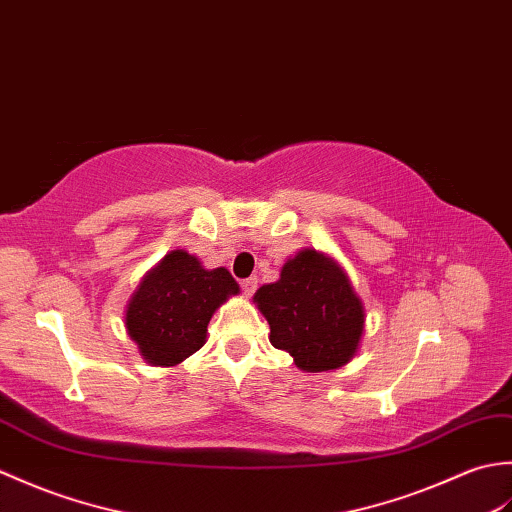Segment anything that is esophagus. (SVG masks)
<instances>
[{
  "mask_svg": "<svg viewBox=\"0 0 512 512\" xmlns=\"http://www.w3.org/2000/svg\"><path fill=\"white\" fill-rule=\"evenodd\" d=\"M256 287H258V280H256V278H245V280L241 282V289H243L245 295H254Z\"/></svg>",
  "mask_w": 512,
  "mask_h": 512,
  "instance_id": "1",
  "label": "esophagus"
}]
</instances>
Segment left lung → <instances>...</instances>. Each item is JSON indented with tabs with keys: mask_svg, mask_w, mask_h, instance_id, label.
Returning a JSON list of instances; mask_svg holds the SVG:
<instances>
[{
	"mask_svg": "<svg viewBox=\"0 0 512 512\" xmlns=\"http://www.w3.org/2000/svg\"><path fill=\"white\" fill-rule=\"evenodd\" d=\"M269 322V342L304 372L342 368L355 357L366 311L346 271L315 249L289 258L280 280L254 293Z\"/></svg>",
	"mask_w": 512,
	"mask_h": 512,
	"instance_id": "left-lung-1",
	"label": "left lung"
}]
</instances>
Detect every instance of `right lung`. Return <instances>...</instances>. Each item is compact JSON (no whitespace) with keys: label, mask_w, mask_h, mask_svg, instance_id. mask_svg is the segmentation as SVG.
I'll return each mask as SVG.
<instances>
[{"label":"right lung","mask_w":512,"mask_h":512,"mask_svg":"<svg viewBox=\"0 0 512 512\" xmlns=\"http://www.w3.org/2000/svg\"><path fill=\"white\" fill-rule=\"evenodd\" d=\"M238 291L225 267L203 269L197 256L173 249L142 278L124 324L144 361L177 366L206 344L210 317Z\"/></svg>","instance_id":"obj_1"}]
</instances>
